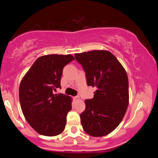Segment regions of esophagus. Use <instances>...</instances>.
I'll return each mask as SVG.
<instances>
[{"mask_svg": "<svg viewBox=\"0 0 158 158\" xmlns=\"http://www.w3.org/2000/svg\"><path fill=\"white\" fill-rule=\"evenodd\" d=\"M73 99H75V100H79V99H80V97H79V96H76V97H73Z\"/></svg>", "mask_w": 158, "mask_h": 158, "instance_id": "1", "label": "esophagus"}]
</instances>
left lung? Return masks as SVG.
I'll use <instances>...</instances> for the list:
<instances>
[{
	"label": "left lung",
	"mask_w": 158,
	"mask_h": 158,
	"mask_svg": "<svg viewBox=\"0 0 158 158\" xmlns=\"http://www.w3.org/2000/svg\"><path fill=\"white\" fill-rule=\"evenodd\" d=\"M85 72L87 84L96 87L94 98L86 99L80 114L83 129L92 137L113 131L126 114L128 105V79L117 58L106 50L75 54Z\"/></svg>",
	"instance_id": "1"
}]
</instances>
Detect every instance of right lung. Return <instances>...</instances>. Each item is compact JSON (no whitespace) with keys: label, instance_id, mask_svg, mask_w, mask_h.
Masks as SVG:
<instances>
[{"label":"right lung","instance_id":"1","mask_svg":"<svg viewBox=\"0 0 158 158\" xmlns=\"http://www.w3.org/2000/svg\"><path fill=\"white\" fill-rule=\"evenodd\" d=\"M74 60L71 55H48L35 60L19 87L22 112L29 124L40 135L56 136L64 131L71 98L54 94L61 88L64 66Z\"/></svg>","mask_w":158,"mask_h":158}]
</instances>
